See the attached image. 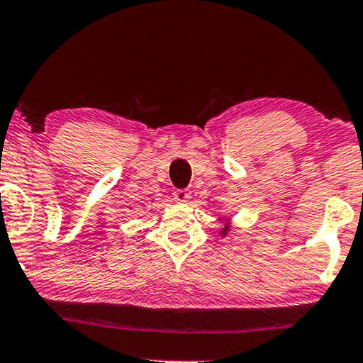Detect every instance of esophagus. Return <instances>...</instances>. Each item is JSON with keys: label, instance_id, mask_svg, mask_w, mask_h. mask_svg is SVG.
I'll list each match as a JSON object with an SVG mask.
<instances>
[{"label": "esophagus", "instance_id": "34e87169", "mask_svg": "<svg viewBox=\"0 0 363 363\" xmlns=\"http://www.w3.org/2000/svg\"><path fill=\"white\" fill-rule=\"evenodd\" d=\"M190 196H191V194H190V190H186V189H177V190H173V199L177 200L178 203H186L190 200Z\"/></svg>", "mask_w": 363, "mask_h": 363}]
</instances>
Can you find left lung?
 <instances>
[{
    "mask_svg": "<svg viewBox=\"0 0 363 363\" xmlns=\"http://www.w3.org/2000/svg\"><path fill=\"white\" fill-rule=\"evenodd\" d=\"M227 230H229V225H227V223H225V227H223V230H222V232H223V234H225Z\"/></svg>",
    "mask_w": 363,
    "mask_h": 363,
    "instance_id": "left-lung-1",
    "label": "left lung"
}]
</instances>
